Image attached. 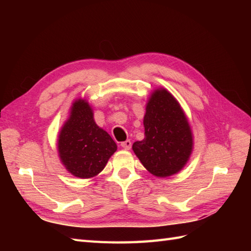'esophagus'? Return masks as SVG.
<instances>
[{
    "label": "esophagus",
    "instance_id": "obj_1",
    "mask_svg": "<svg viewBox=\"0 0 251 251\" xmlns=\"http://www.w3.org/2000/svg\"><path fill=\"white\" fill-rule=\"evenodd\" d=\"M121 146H122V148H124L125 150H129V149L131 148V141L130 140H126L124 142H122Z\"/></svg>",
    "mask_w": 251,
    "mask_h": 251
}]
</instances>
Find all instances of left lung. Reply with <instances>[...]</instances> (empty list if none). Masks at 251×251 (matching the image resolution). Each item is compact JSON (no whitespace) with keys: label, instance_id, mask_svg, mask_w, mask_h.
<instances>
[{"label":"left lung","instance_id":"left-lung-1","mask_svg":"<svg viewBox=\"0 0 251 251\" xmlns=\"http://www.w3.org/2000/svg\"><path fill=\"white\" fill-rule=\"evenodd\" d=\"M143 125L145 139L132 145L136 156L157 178L178 174L193 151V132L183 109L166 88L151 93Z\"/></svg>","mask_w":251,"mask_h":251}]
</instances>
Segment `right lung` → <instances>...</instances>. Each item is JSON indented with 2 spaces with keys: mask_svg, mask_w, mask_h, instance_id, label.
Instances as JSON below:
<instances>
[{
  "mask_svg": "<svg viewBox=\"0 0 251 251\" xmlns=\"http://www.w3.org/2000/svg\"><path fill=\"white\" fill-rule=\"evenodd\" d=\"M68 120L58 135V155L69 173L79 179L98 176L117 150L111 136L94 120L92 105L84 98L73 101Z\"/></svg>",
  "mask_w": 251,
  "mask_h": 251,
  "instance_id": "obj_1",
  "label": "right lung"
}]
</instances>
